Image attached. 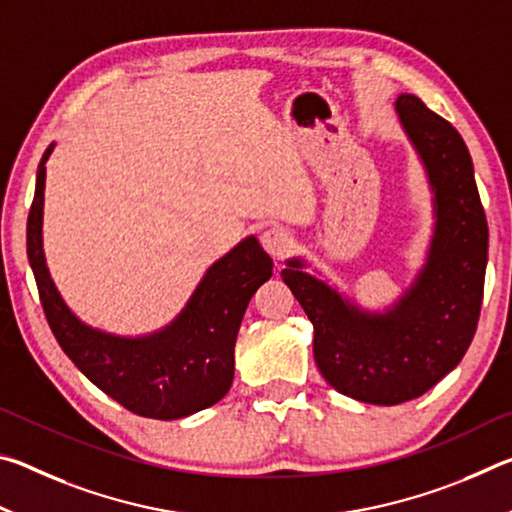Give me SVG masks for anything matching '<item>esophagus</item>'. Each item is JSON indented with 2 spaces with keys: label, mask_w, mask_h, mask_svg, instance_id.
Wrapping results in <instances>:
<instances>
[{
  "label": "esophagus",
  "mask_w": 512,
  "mask_h": 512,
  "mask_svg": "<svg viewBox=\"0 0 512 512\" xmlns=\"http://www.w3.org/2000/svg\"><path fill=\"white\" fill-rule=\"evenodd\" d=\"M259 241H262V246H264L268 255L275 257V259H282L284 255L289 253V248L293 244V237H291V232L287 228H282V225H271V228H266L262 232Z\"/></svg>",
  "instance_id": "1"
}]
</instances>
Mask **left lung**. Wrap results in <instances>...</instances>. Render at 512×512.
<instances>
[{
    "instance_id": "1",
    "label": "left lung",
    "mask_w": 512,
    "mask_h": 512,
    "mask_svg": "<svg viewBox=\"0 0 512 512\" xmlns=\"http://www.w3.org/2000/svg\"><path fill=\"white\" fill-rule=\"evenodd\" d=\"M395 115L424 169L431 237L424 264L391 305L363 307L307 259L282 271L314 325V359L336 391L366 404L415 400L449 375L474 339L488 264V223L470 151L456 128L415 94Z\"/></svg>"
}]
</instances>
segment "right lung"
Wrapping results in <instances>:
<instances>
[{
	"mask_svg": "<svg viewBox=\"0 0 512 512\" xmlns=\"http://www.w3.org/2000/svg\"><path fill=\"white\" fill-rule=\"evenodd\" d=\"M54 149L51 142L38 164L27 255L60 348L94 386L144 418L178 420L216 404L235 379L241 318L273 275V259L250 235L207 268L180 314L155 332L124 336L88 325L60 296L42 248L47 160Z\"/></svg>",
	"mask_w": 512,
	"mask_h": 512,
	"instance_id": "right-lung-1",
	"label": "right lung"
}]
</instances>
